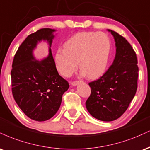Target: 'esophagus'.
<instances>
[{
	"mask_svg": "<svg viewBox=\"0 0 150 150\" xmlns=\"http://www.w3.org/2000/svg\"><path fill=\"white\" fill-rule=\"evenodd\" d=\"M79 81H73V82H71V85H73V86H74V87H75V86H76V85H77L79 84Z\"/></svg>",
	"mask_w": 150,
	"mask_h": 150,
	"instance_id": "1",
	"label": "esophagus"
}]
</instances>
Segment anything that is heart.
I'll return each instance as SVG.
<instances>
[{
  "instance_id": "b5f03b06",
  "label": "heart",
  "mask_w": 150,
  "mask_h": 150,
  "mask_svg": "<svg viewBox=\"0 0 150 150\" xmlns=\"http://www.w3.org/2000/svg\"><path fill=\"white\" fill-rule=\"evenodd\" d=\"M111 51V40L105 33L78 32L65 42L63 49L58 50L55 62L63 76H71L76 71L78 63L82 75L96 79L107 69Z\"/></svg>"
}]
</instances>
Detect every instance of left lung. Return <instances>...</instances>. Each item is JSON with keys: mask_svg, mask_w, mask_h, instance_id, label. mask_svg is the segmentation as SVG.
<instances>
[{"mask_svg": "<svg viewBox=\"0 0 150 150\" xmlns=\"http://www.w3.org/2000/svg\"><path fill=\"white\" fill-rule=\"evenodd\" d=\"M116 53L112 65L103 76L89 82L91 94L86 108L102 121L116 120L128 108L137 88L138 66L136 53L128 41L114 31Z\"/></svg>", "mask_w": 150, "mask_h": 150, "instance_id": "1", "label": "left lung"}]
</instances>
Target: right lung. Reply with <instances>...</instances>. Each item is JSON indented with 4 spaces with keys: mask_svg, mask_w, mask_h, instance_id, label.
Returning a JSON list of instances; mask_svg holds the SVG:
<instances>
[{
    "mask_svg": "<svg viewBox=\"0 0 150 150\" xmlns=\"http://www.w3.org/2000/svg\"><path fill=\"white\" fill-rule=\"evenodd\" d=\"M55 30L41 29L30 34L18 48L12 65V92L17 104L31 119L44 121L56 114L69 84L58 74L51 46ZM43 40L49 44V55L42 61L33 51Z\"/></svg>",
    "mask_w": 150,
    "mask_h": 150,
    "instance_id": "add662e5",
    "label": "right lung"
}]
</instances>
